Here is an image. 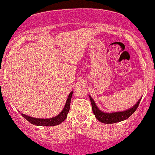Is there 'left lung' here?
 Masks as SVG:
<instances>
[{
	"label": "left lung",
	"instance_id": "1",
	"mask_svg": "<svg viewBox=\"0 0 155 155\" xmlns=\"http://www.w3.org/2000/svg\"><path fill=\"white\" fill-rule=\"evenodd\" d=\"M90 97V99L91 101V104H92V111L95 115V117L99 120V121L103 123V124H114V123H117L127 119V118L130 117L134 112L136 111V109L138 107L139 104L140 102L141 99H139L136 104L134 107L131 108V109L126 110L125 111H120V112H115V113H104V112L101 111L97 107L95 104L93 99Z\"/></svg>",
	"mask_w": 155,
	"mask_h": 155
}]
</instances>
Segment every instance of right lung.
<instances>
[{
  "label": "right lung",
  "mask_w": 155,
  "mask_h": 155,
  "mask_svg": "<svg viewBox=\"0 0 155 155\" xmlns=\"http://www.w3.org/2000/svg\"><path fill=\"white\" fill-rule=\"evenodd\" d=\"M72 94H73V92H71L69 94V96L68 97V99L65 103V105L64 108H63V111L58 114V116H55L54 118H35L30 117L25 114H22L23 117L25 119L28 120L29 123H31V124L36 125V126H56V125H59L61 124L63 120H65V118H67L69 110H70V106H71V97Z\"/></svg>",
  "instance_id": "1"
}]
</instances>
